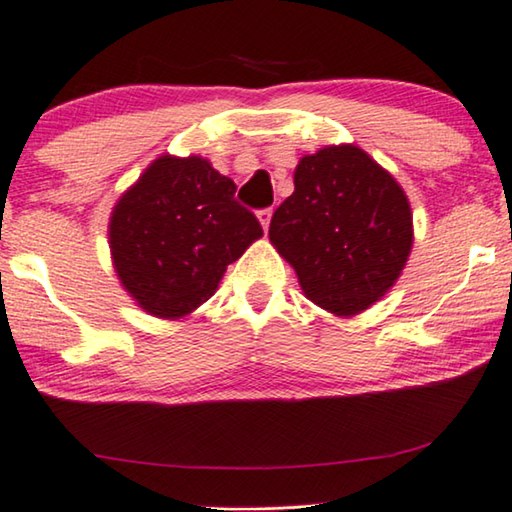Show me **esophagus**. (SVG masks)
Masks as SVG:
<instances>
[{
    "label": "esophagus",
    "instance_id": "obj_1",
    "mask_svg": "<svg viewBox=\"0 0 512 512\" xmlns=\"http://www.w3.org/2000/svg\"><path fill=\"white\" fill-rule=\"evenodd\" d=\"M271 216H273V211H271V209H262V211L257 213L259 225H262V230H264V232L269 230V225H271Z\"/></svg>",
    "mask_w": 512,
    "mask_h": 512
}]
</instances>
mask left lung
I'll list each match as a JSON object with an SVG mask.
<instances>
[{
  "mask_svg": "<svg viewBox=\"0 0 512 512\" xmlns=\"http://www.w3.org/2000/svg\"><path fill=\"white\" fill-rule=\"evenodd\" d=\"M305 299L354 317L384 299L407 266L414 216L393 174L356 144H329L299 160L294 193L269 227Z\"/></svg>",
  "mask_w": 512,
  "mask_h": 512,
  "instance_id": "1",
  "label": "left lung"
}]
</instances>
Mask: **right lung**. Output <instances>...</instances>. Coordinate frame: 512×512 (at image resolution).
I'll use <instances>...</instances> for the list:
<instances>
[{
    "mask_svg": "<svg viewBox=\"0 0 512 512\" xmlns=\"http://www.w3.org/2000/svg\"><path fill=\"white\" fill-rule=\"evenodd\" d=\"M230 177L202 156H158L110 213L114 273L158 319L188 317L216 294L227 266L262 236Z\"/></svg>",
    "mask_w": 512,
    "mask_h": 512,
    "instance_id": "add662e5",
    "label": "right lung"
}]
</instances>
